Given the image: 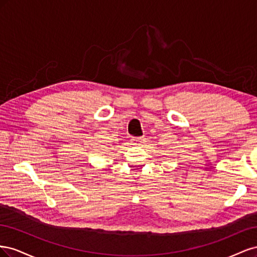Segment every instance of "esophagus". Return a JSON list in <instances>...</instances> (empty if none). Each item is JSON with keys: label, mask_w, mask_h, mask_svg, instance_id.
<instances>
[{"label": "esophagus", "mask_w": 257, "mask_h": 257, "mask_svg": "<svg viewBox=\"0 0 257 257\" xmlns=\"http://www.w3.org/2000/svg\"><path fill=\"white\" fill-rule=\"evenodd\" d=\"M133 143L135 146H143L146 143V138L145 137H134Z\"/></svg>", "instance_id": "34e87169"}]
</instances>
